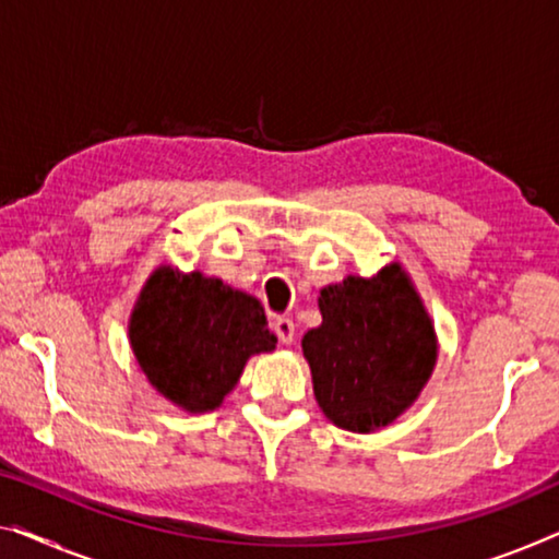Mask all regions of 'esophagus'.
Segmentation results:
<instances>
[{
	"label": "esophagus",
	"mask_w": 559,
	"mask_h": 559,
	"mask_svg": "<svg viewBox=\"0 0 559 559\" xmlns=\"http://www.w3.org/2000/svg\"><path fill=\"white\" fill-rule=\"evenodd\" d=\"M273 331H276L281 344H294L296 326H294V321L288 319V316H276V321H273Z\"/></svg>",
	"instance_id": "obj_1"
}]
</instances>
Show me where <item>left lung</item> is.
I'll return each instance as SVG.
<instances>
[{
  "mask_svg": "<svg viewBox=\"0 0 559 559\" xmlns=\"http://www.w3.org/2000/svg\"><path fill=\"white\" fill-rule=\"evenodd\" d=\"M323 323L304 336L313 394L341 429L386 427L427 384L437 364L431 319L402 265L348 276L321 290Z\"/></svg>",
  "mask_w": 559,
  "mask_h": 559,
  "instance_id": "obj_1",
  "label": "left lung"
}]
</instances>
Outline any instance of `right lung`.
<instances>
[{
  "label": "right lung",
  "instance_id": "1",
  "mask_svg": "<svg viewBox=\"0 0 559 559\" xmlns=\"http://www.w3.org/2000/svg\"><path fill=\"white\" fill-rule=\"evenodd\" d=\"M130 344L163 396L188 412H211L238 384L248 356L273 352L276 336L255 298L165 265L140 294Z\"/></svg>",
  "mask_w": 559,
  "mask_h": 559
}]
</instances>
